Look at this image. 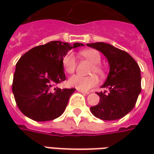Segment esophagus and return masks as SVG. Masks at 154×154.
I'll return each instance as SVG.
<instances>
[{"mask_svg": "<svg viewBox=\"0 0 154 154\" xmlns=\"http://www.w3.org/2000/svg\"><path fill=\"white\" fill-rule=\"evenodd\" d=\"M77 91H79V92H81V93L86 94V95H88V94H89V92H88V91H85L79 90V89H77Z\"/></svg>", "mask_w": 154, "mask_h": 154, "instance_id": "obj_1", "label": "esophagus"}]
</instances>
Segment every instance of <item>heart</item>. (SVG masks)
I'll list each match as a JSON object with an SVG mask.
<instances>
[{"label":"heart","mask_w":154,"mask_h":154,"mask_svg":"<svg viewBox=\"0 0 154 154\" xmlns=\"http://www.w3.org/2000/svg\"><path fill=\"white\" fill-rule=\"evenodd\" d=\"M81 55L92 63V66L91 67L89 71V73L91 75L87 77L74 75L68 79L67 83L72 87H75L79 90L87 91L95 87L98 83V77L96 74H97L99 77H103L105 74V70L100 65L101 57L100 53L97 50L86 49L81 52ZM63 66L64 70L67 73H73L77 67V62L73 54L70 53L64 57L63 60Z\"/></svg>","instance_id":"b5f03b06"}]
</instances>
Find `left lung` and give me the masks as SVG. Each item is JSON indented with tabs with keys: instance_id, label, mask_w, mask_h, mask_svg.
Here are the masks:
<instances>
[{
	"instance_id": "left-lung-1",
	"label": "left lung",
	"mask_w": 154,
	"mask_h": 154,
	"mask_svg": "<svg viewBox=\"0 0 154 154\" xmlns=\"http://www.w3.org/2000/svg\"><path fill=\"white\" fill-rule=\"evenodd\" d=\"M106 56L110 72L101 86L108 89L97 95L100 102L90 110L97 118L102 120H116L122 118L134 107L141 92L140 68L128 53L103 42L87 44Z\"/></svg>"
}]
</instances>
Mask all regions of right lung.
<instances>
[{"label":"right lung","mask_w":154,"mask_h":154,"mask_svg":"<svg viewBox=\"0 0 154 154\" xmlns=\"http://www.w3.org/2000/svg\"><path fill=\"white\" fill-rule=\"evenodd\" d=\"M83 46L51 41L29 50L16 63L12 91L22 113L35 121H48L63 113L75 88L55 85L66 80L63 60L72 48Z\"/></svg>","instance_id":"obj_1"}]
</instances>
